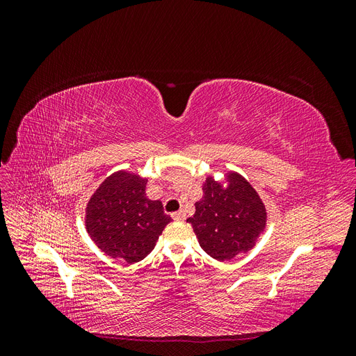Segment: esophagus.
Instances as JSON below:
<instances>
[{"label": "esophagus", "instance_id": "esophagus-1", "mask_svg": "<svg viewBox=\"0 0 356 356\" xmlns=\"http://www.w3.org/2000/svg\"><path fill=\"white\" fill-rule=\"evenodd\" d=\"M172 218L174 220H186V212L184 211H178L172 213Z\"/></svg>", "mask_w": 356, "mask_h": 356}]
</instances>
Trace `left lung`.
<instances>
[{
	"label": "left lung",
	"instance_id": "obj_1",
	"mask_svg": "<svg viewBox=\"0 0 356 356\" xmlns=\"http://www.w3.org/2000/svg\"><path fill=\"white\" fill-rule=\"evenodd\" d=\"M196 212L187 218L202 250L218 261L251 251L267 225V209L250 181L234 170L204 179Z\"/></svg>",
	"mask_w": 356,
	"mask_h": 356
}]
</instances>
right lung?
I'll use <instances>...</instances> for the list:
<instances>
[{"instance_id":"right-lung-1","label":"right lung","mask_w":356,"mask_h":356,"mask_svg":"<svg viewBox=\"0 0 356 356\" xmlns=\"http://www.w3.org/2000/svg\"><path fill=\"white\" fill-rule=\"evenodd\" d=\"M147 178L127 169L106 177L84 209L86 232L113 258L134 264L154 250L172 221L160 200L147 197Z\"/></svg>"}]
</instances>
